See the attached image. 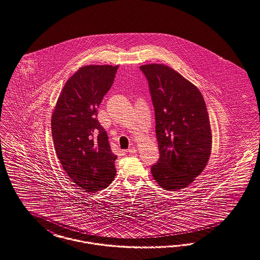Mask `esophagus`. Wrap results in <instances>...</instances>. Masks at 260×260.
<instances>
[{"instance_id": "1", "label": "esophagus", "mask_w": 260, "mask_h": 260, "mask_svg": "<svg viewBox=\"0 0 260 260\" xmlns=\"http://www.w3.org/2000/svg\"><path fill=\"white\" fill-rule=\"evenodd\" d=\"M127 152H129L130 154H135L136 152H137V148L136 147H130L128 150H127Z\"/></svg>"}]
</instances>
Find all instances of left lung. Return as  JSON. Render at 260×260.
Wrapping results in <instances>:
<instances>
[{"instance_id": "8db88e82", "label": "left lung", "mask_w": 260, "mask_h": 260, "mask_svg": "<svg viewBox=\"0 0 260 260\" xmlns=\"http://www.w3.org/2000/svg\"><path fill=\"white\" fill-rule=\"evenodd\" d=\"M155 112L160 157L151 166L159 186L177 191L188 186L206 167L212 150V130L199 89L163 64L143 65Z\"/></svg>"}]
</instances>
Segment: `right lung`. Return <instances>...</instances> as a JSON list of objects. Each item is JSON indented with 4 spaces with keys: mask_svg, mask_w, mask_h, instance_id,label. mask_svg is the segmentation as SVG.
Masks as SVG:
<instances>
[{
    "mask_svg": "<svg viewBox=\"0 0 260 260\" xmlns=\"http://www.w3.org/2000/svg\"><path fill=\"white\" fill-rule=\"evenodd\" d=\"M118 66L87 65L65 83L51 116L58 159L70 179L85 192L108 187L116 170L109 137L97 119L98 107L113 85Z\"/></svg>",
    "mask_w": 260,
    "mask_h": 260,
    "instance_id": "right-lung-1",
    "label": "right lung"
}]
</instances>
